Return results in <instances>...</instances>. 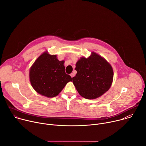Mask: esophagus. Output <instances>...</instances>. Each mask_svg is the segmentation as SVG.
Returning <instances> with one entry per match:
<instances>
[{"label": "esophagus", "mask_w": 146, "mask_h": 146, "mask_svg": "<svg viewBox=\"0 0 146 146\" xmlns=\"http://www.w3.org/2000/svg\"><path fill=\"white\" fill-rule=\"evenodd\" d=\"M70 76L72 77V78H73L74 76V74L73 73H71L70 74Z\"/></svg>", "instance_id": "esophagus-1"}]
</instances>
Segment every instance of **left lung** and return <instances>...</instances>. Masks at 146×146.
I'll return each instance as SVG.
<instances>
[{
  "instance_id": "8db88e82",
  "label": "left lung",
  "mask_w": 146,
  "mask_h": 146,
  "mask_svg": "<svg viewBox=\"0 0 146 146\" xmlns=\"http://www.w3.org/2000/svg\"><path fill=\"white\" fill-rule=\"evenodd\" d=\"M77 74L72 78L79 94L88 99L102 96L110 88L113 70L109 62L98 54L92 52L86 58L81 57L76 64Z\"/></svg>"
}]
</instances>
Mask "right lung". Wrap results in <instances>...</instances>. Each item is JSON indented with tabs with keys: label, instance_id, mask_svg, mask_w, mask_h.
Returning a JSON list of instances; mask_svg holds the SVG:
<instances>
[{
	"label": "right lung",
	"instance_id": "1",
	"mask_svg": "<svg viewBox=\"0 0 146 146\" xmlns=\"http://www.w3.org/2000/svg\"><path fill=\"white\" fill-rule=\"evenodd\" d=\"M64 60H59L56 55L44 52L35 60L29 70L31 84L39 94L53 98L57 96L67 83L72 81L65 71Z\"/></svg>",
	"mask_w": 146,
	"mask_h": 146
}]
</instances>
